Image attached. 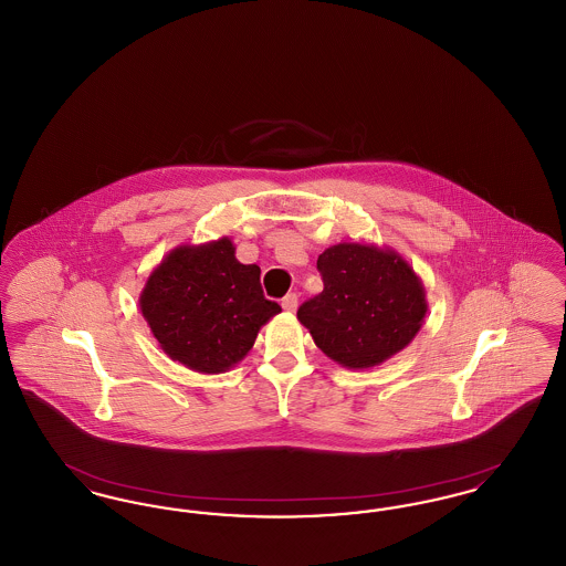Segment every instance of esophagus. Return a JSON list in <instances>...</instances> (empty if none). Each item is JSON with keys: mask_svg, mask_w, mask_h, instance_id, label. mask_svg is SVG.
Segmentation results:
<instances>
[{"mask_svg": "<svg viewBox=\"0 0 566 566\" xmlns=\"http://www.w3.org/2000/svg\"><path fill=\"white\" fill-rule=\"evenodd\" d=\"M296 305H298V296L295 293H289V295L282 298V307L286 310V312H295Z\"/></svg>", "mask_w": 566, "mask_h": 566, "instance_id": "obj_1", "label": "esophagus"}]
</instances>
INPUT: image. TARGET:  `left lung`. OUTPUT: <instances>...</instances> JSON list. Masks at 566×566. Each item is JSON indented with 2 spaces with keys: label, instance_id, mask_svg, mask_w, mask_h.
<instances>
[{
  "label": "left lung",
  "instance_id": "1",
  "mask_svg": "<svg viewBox=\"0 0 566 566\" xmlns=\"http://www.w3.org/2000/svg\"><path fill=\"white\" fill-rule=\"evenodd\" d=\"M318 271L323 293L305 301L296 318L342 367H376L418 335L427 293L399 252L342 242L318 256Z\"/></svg>",
  "mask_w": 566,
  "mask_h": 566
}]
</instances>
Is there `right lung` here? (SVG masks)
<instances>
[{
	"instance_id": "1",
	"label": "right lung",
	"mask_w": 566,
	"mask_h": 566,
	"mask_svg": "<svg viewBox=\"0 0 566 566\" xmlns=\"http://www.w3.org/2000/svg\"><path fill=\"white\" fill-rule=\"evenodd\" d=\"M139 310L161 350L197 374H222L254 346L282 307L261 270L242 265L229 238L174 248L146 280Z\"/></svg>"
}]
</instances>
